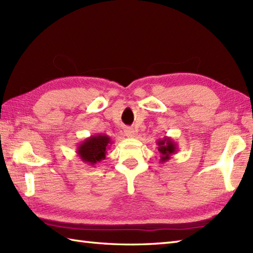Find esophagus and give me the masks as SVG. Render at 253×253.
<instances>
[{
  "label": "esophagus",
  "mask_w": 253,
  "mask_h": 253,
  "mask_svg": "<svg viewBox=\"0 0 253 253\" xmlns=\"http://www.w3.org/2000/svg\"><path fill=\"white\" fill-rule=\"evenodd\" d=\"M124 132H125V135L127 136V137H133L135 136V130L132 129V128H130V127H126L125 128V130H124Z\"/></svg>",
  "instance_id": "esophagus-1"
}]
</instances>
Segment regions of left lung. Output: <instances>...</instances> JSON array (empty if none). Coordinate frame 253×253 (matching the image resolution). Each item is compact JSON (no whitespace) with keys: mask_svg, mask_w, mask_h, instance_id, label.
<instances>
[{"mask_svg":"<svg viewBox=\"0 0 253 253\" xmlns=\"http://www.w3.org/2000/svg\"><path fill=\"white\" fill-rule=\"evenodd\" d=\"M158 151L160 153V162L164 163L171 158V155L177 152V143L170 137H164L158 140Z\"/></svg>","mask_w":253,"mask_h":253,"instance_id":"8db88e82","label":"left lung"}]
</instances>
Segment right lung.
<instances>
[{
  "mask_svg": "<svg viewBox=\"0 0 253 253\" xmlns=\"http://www.w3.org/2000/svg\"><path fill=\"white\" fill-rule=\"evenodd\" d=\"M112 143L111 137L98 133V135L90 136L84 139L82 143H79L76 152L83 162L93 166L105 159L106 150L110 149Z\"/></svg>",
  "mask_w": 253,
  "mask_h": 253,
  "instance_id": "right-lung-1",
  "label": "right lung"
}]
</instances>
